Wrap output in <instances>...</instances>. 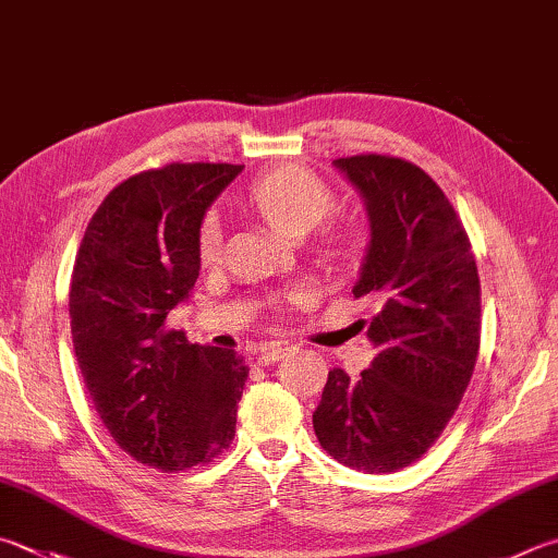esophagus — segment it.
Returning <instances> with one entry per match:
<instances>
[{
	"label": "esophagus",
	"mask_w": 558,
	"mask_h": 558,
	"mask_svg": "<svg viewBox=\"0 0 558 558\" xmlns=\"http://www.w3.org/2000/svg\"><path fill=\"white\" fill-rule=\"evenodd\" d=\"M286 351H288V347H282V343H266V347L258 349L256 359L260 366H268V363H276L278 359L286 356Z\"/></svg>",
	"instance_id": "1"
}]
</instances>
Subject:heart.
<instances>
[{"label":"heart","mask_w":558,"mask_h":558,"mask_svg":"<svg viewBox=\"0 0 558 558\" xmlns=\"http://www.w3.org/2000/svg\"><path fill=\"white\" fill-rule=\"evenodd\" d=\"M241 199L260 219H266L272 231H278L282 239L290 241L305 239L337 207V197H333L327 182L300 166L270 170V173L253 180ZM219 219L207 217L197 236L199 258L211 263L219 256Z\"/></svg>","instance_id":"1"}]
</instances>
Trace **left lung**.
I'll return each instance as SVG.
<instances>
[{"label":"left lung","mask_w":558,"mask_h":558,"mask_svg":"<svg viewBox=\"0 0 558 558\" xmlns=\"http://www.w3.org/2000/svg\"><path fill=\"white\" fill-rule=\"evenodd\" d=\"M363 197L371 241L353 295L376 359L359 378L329 371L312 414L322 449L349 469L392 473L453 417L481 347V280L471 241L441 187L392 156L337 158Z\"/></svg>","instance_id":"left-lung-1"}]
</instances>
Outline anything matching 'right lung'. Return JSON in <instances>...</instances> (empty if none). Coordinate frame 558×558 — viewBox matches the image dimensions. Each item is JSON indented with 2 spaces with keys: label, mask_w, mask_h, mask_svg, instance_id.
<instances>
[{
  "label": "right lung",
  "mask_w": 558,
  "mask_h": 558,
  "mask_svg": "<svg viewBox=\"0 0 558 558\" xmlns=\"http://www.w3.org/2000/svg\"><path fill=\"white\" fill-rule=\"evenodd\" d=\"M244 166L170 163L97 207L70 280V329L99 420L131 459L163 473L209 463L236 432L248 378L234 349L190 343L168 314L199 276L202 219Z\"/></svg>",
  "instance_id": "obj_1"
}]
</instances>
